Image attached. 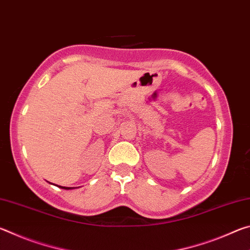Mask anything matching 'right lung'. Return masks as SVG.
Masks as SVG:
<instances>
[{
	"mask_svg": "<svg viewBox=\"0 0 250 250\" xmlns=\"http://www.w3.org/2000/svg\"><path fill=\"white\" fill-rule=\"evenodd\" d=\"M58 188H64V189H70V188H66V186H58Z\"/></svg>",
	"mask_w": 250,
	"mask_h": 250,
	"instance_id": "add662e5",
	"label": "right lung"
}]
</instances>
